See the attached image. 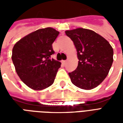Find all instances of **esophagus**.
Listing matches in <instances>:
<instances>
[{
  "instance_id": "obj_1",
  "label": "esophagus",
  "mask_w": 123,
  "mask_h": 123,
  "mask_svg": "<svg viewBox=\"0 0 123 123\" xmlns=\"http://www.w3.org/2000/svg\"><path fill=\"white\" fill-rule=\"evenodd\" d=\"M62 63H63V64H66V63H67V61H62Z\"/></svg>"
}]
</instances>
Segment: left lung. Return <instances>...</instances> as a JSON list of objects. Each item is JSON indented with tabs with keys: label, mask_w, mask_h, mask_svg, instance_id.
<instances>
[{
	"label": "left lung",
	"mask_w": 123,
	"mask_h": 123,
	"mask_svg": "<svg viewBox=\"0 0 123 123\" xmlns=\"http://www.w3.org/2000/svg\"><path fill=\"white\" fill-rule=\"evenodd\" d=\"M77 51V68L69 72L72 83L84 90H92L103 82L113 61V50L107 41L90 30L77 28L65 31Z\"/></svg>",
	"instance_id": "left-lung-1"
}]
</instances>
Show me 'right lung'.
I'll use <instances>...</instances> for the list:
<instances>
[{
  "label": "right lung",
  "mask_w": 123,
  "mask_h": 123,
  "mask_svg": "<svg viewBox=\"0 0 123 123\" xmlns=\"http://www.w3.org/2000/svg\"><path fill=\"white\" fill-rule=\"evenodd\" d=\"M59 32L52 28L39 29L16 43L12 60L23 82L34 90L48 88L54 82L61 62L51 59L52 44Z\"/></svg>",
  "instance_id": "obj_1"
}]
</instances>
